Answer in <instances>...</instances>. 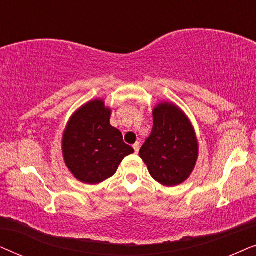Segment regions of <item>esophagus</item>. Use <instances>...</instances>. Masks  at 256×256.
<instances>
[{"mask_svg": "<svg viewBox=\"0 0 256 256\" xmlns=\"http://www.w3.org/2000/svg\"><path fill=\"white\" fill-rule=\"evenodd\" d=\"M134 148L136 153H138L139 152V148H140V144H139V142H136V144L134 145Z\"/></svg>", "mask_w": 256, "mask_h": 256, "instance_id": "34e87169", "label": "esophagus"}]
</instances>
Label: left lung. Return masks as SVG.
Masks as SVG:
<instances>
[{"label": "left lung", "instance_id": "8db88e82", "mask_svg": "<svg viewBox=\"0 0 256 256\" xmlns=\"http://www.w3.org/2000/svg\"><path fill=\"white\" fill-rule=\"evenodd\" d=\"M153 128L139 151L150 174L162 186L173 187L192 174L199 142L192 122L178 105L162 102L152 111Z\"/></svg>", "mask_w": 256, "mask_h": 256}]
</instances>
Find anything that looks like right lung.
Masks as SVG:
<instances>
[{
    "label": "right lung",
    "instance_id": "obj_1",
    "mask_svg": "<svg viewBox=\"0 0 256 256\" xmlns=\"http://www.w3.org/2000/svg\"><path fill=\"white\" fill-rule=\"evenodd\" d=\"M111 112L102 98H96L77 108L66 122L63 159L80 182H103L114 174L126 156L134 152L122 142V132L110 124Z\"/></svg>",
    "mask_w": 256,
    "mask_h": 256
}]
</instances>
